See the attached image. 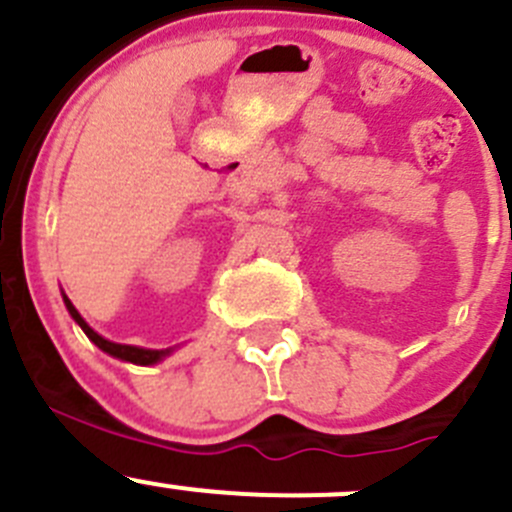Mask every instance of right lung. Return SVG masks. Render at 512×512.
Returning <instances> with one entry per match:
<instances>
[{
	"mask_svg": "<svg viewBox=\"0 0 512 512\" xmlns=\"http://www.w3.org/2000/svg\"><path fill=\"white\" fill-rule=\"evenodd\" d=\"M61 297H64V304H66V309H69L71 319H74V322L79 324L81 329H84L86 337H89L91 342H94L96 347L101 349V352L116 356V359H121V361H131V364H138V366L158 364V361H163L165 356H170V354L175 352V347H170V349H143V347H133V344H116V342H111V339L101 337V334L94 332V329H91L89 324H86V319L81 317L79 309H76L74 304H71V299L66 297V294H61Z\"/></svg>",
	"mask_w": 512,
	"mask_h": 512,
	"instance_id": "right-lung-1",
	"label": "right lung"
}]
</instances>
